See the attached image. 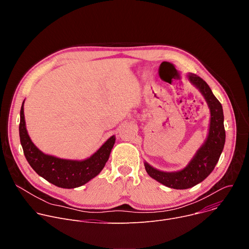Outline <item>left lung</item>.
I'll list each match as a JSON object with an SVG mask.
<instances>
[{
    "label": "left lung",
    "mask_w": 249,
    "mask_h": 249,
    "mask_svg": "<svg viewBox=\"0 0 249 249\" xmlns=\"http://www.w3.org/2000/svg\"><path fill=\"white\" fill-rule=\"evenodd\" d=\"M188 81L199 89L210 109V124L207 138L188 164L177 171H162L144 162L148 174L158 182L173 189H187L202 182L214 170L226 142L224 112L220 101L205 81L195 74H187Z\"/></svg>",
    "instance_id": "1"
}]
</instances>
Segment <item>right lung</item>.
I'll use <instances>...</instances> for the list:
<instances>
[{
  "label": "right lung",
  "mask_w": 249,
  "mask_h": 249,
  "mask_svg": "<svg viewBox=\"0 0 249 249\" xmlns=\"http://www.w3.org/2000/svg\"><path fill=\"white\" fill-rule=\"evenodd\" d=\"M22 102L20 108L19 138L26 160L38 175L48 182L61 188H77L86 183L103 169L115 144V136H111L89 158L86 160L60 159L41 152L31 141L25 125Z\"/></svg>",
  "instance_id": "add662e5"
}]
</instances>
